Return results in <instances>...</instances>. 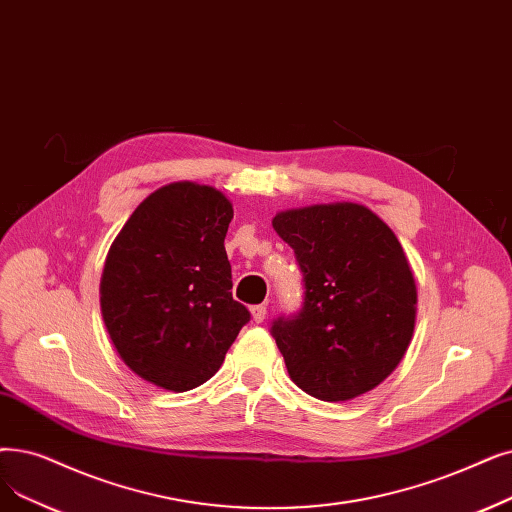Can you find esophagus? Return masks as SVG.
<instances>
[{"mask_svg":"<svg viewBox=\"0 0 512 512\" xmlns=\"http://www.w3.org/2000/svg\"><path fill=\"white\" fill-rule=\"evenodd\" d=\"M251 314H253V320L257 324H261L265 320V316H268V307H265V305H253L251 307Z\"/></svg>","mask_w":512,"mask_h":512,"instance_id":"esophagus-1","label":"esophagus"}]
</instances>
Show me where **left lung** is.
Listing matches in <instances>:
<instances>
[{"label": "left lung", "instance_id": "8db88e82", "mask_svg": "<svg viewBox=\"0 0 512 512\" xmlns=\"http://www.w3.org/2000/svg\"><path fill=\"white\" fill-rule=\"evenodd\" d=\"M272 226L303 272L301 309L272 322L293 383L322 402L381 385L416 320V284L397 236L355 203L282 211Z\"/></svg>", "mask_w": 512, "mask_h": 512}]
</instances>
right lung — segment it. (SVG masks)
Instances as JSON below:
<instances>
[{"label":"right lung","instance_id":"1","mask_svg":"<svg viewBox=\"0 0 512 512\" xmlns=\"http://www.w3.org/2000/svg\"><path fill=\"white\" fill-rule=\"evenodd\" d=\"M234 217L211 186L152 192L115 238L100 280L106 330L140 379L190 391L224 364L249 309L234 301L224 247Z\"/></svg>","mask_w":512,"mask_h":512}]
</instances>
